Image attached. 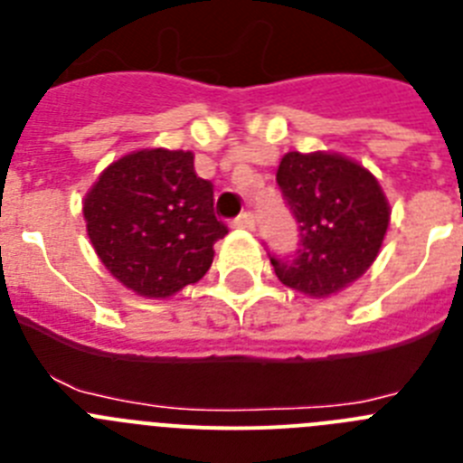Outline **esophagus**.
I'll return each mask as SVG.
<instances>
[{
    "instance_id": "obj_1",
    "label": "esophagus",
    "mask_w": 463,
    "mask_h": 463,
    "mask_svg": "<svg viewBox=\"0 0 463 463\" xmlns=\"http://www.w3.org/2000/svg\"><path fill=\"white\" fill-rule=\"evenodd\" d=\"M234 224L236 227H241V229H255V218H252V213H241L239 218L234 220Z\"/></svg>"
}]
</instances>
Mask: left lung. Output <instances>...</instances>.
I'll return each instance as SVG.
<instances>
[{"label":"left lung","instance_id":"1","mask_svg":"<svg viewBox=\"0 0 463 463\" xmlns=\"http://www.w3.org/2000/svg\"><path fill=\"white\" fill-rule=\"evenodd\" d=\"M298 224L292 257H271L278 280L329 297L366 273L390 227V203L375 175L336 153H288L276 174Z\"/></svg>","mask_w":463,"mask_h":463}]
</instances>
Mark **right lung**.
Masks as SVG:
<instances>
[{
	"instance_id": "obj_1",
	"label": "right lung",
	"mask_w": 463,
	"mask_h": 463,
	"mask_svg": "<svg viewBox=\"0 0 463 463\" xmlns=\"http://www.w3.org/2000/svg\"><path fill=\"white\" fill-rule=\"evenodd\" d=\"M94 252L118 280L166 298L202 280L227 227L213 213V185L185 150H137L101 171L83 202Z\"/></svg>"
}]
</instances>
